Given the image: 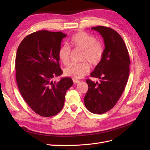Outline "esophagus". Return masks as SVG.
I'll return each instance as SVG.
<instances>
[{
	"label": "esophagus",
	"mask_w": 150,
	"mask_h": 150,
	"mask_svg": "<svg viewBox=\"0 0 150 150\" xmlns=\"http://www.w3.org/2000/svg\"><path fill=\"white\" fill-rule=\"evenodd\" d=\"M73 83L74 84H77V83H79V80H77V79H73Z\"/></svg>",
	"instance_id": "esophagus-1"
}]
</instances>
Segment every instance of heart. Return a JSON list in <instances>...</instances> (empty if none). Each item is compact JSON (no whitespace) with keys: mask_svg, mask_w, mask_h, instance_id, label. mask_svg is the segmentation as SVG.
I'll return each instance as SVG.
<instances>
[{"mask_svg":"<svg viewBox=\"0 0 150 150\" xmlns=\"http://www.w3.org/2000/svg\"><path fill=\"white\" fill-rule=\"evenodd\" d=\"M69 45L75 49L82 50L81 60L87 61L93 66L100 63L104 53L103 44L97 41L93 35L83 31L73 35L69 40ZM70 53L71 49L68 46L64 45L60 48L59 58L64 64H67L69 62ZM90 69L89 64L84 61L78 64H70L64 70V73L67 77L79 79L88 74Z\"/></svg>","mask_w":150,"mask_h":150,"instance_id":"1","label":"heart"}]
</instances>
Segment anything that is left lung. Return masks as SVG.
Masks as SVG:
<instances>
[{
    "label": "left lung",
    "mask_w": 150,
    "mask_h": 150,
    "mask_svg": "<svg viewBox=\"0 0 150 150\" xmlns=\"http://www.w3.org/2000/svg\"><path fill=\"white\" fill-rule=\"evenodd\" d=\"M91 30L101 35L105 47L103 59L90 74L100 79V83L87 79L84 104L90 112L103 114L112 109L122 95L129 77L130 60L126 44L116 31L102 26Z\"/></svg>",
    "instance_id": "left-lung-1"
}]
</instances>
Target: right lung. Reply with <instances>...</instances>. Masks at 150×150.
Returning <instances> with one entry per match:
<instances>
[{
	"label": "right lung",
	"mask_w": 150,
	"mask_h": 150,
	"mask_svg": "<svg viewBox=\"0 0 150 150\" xmlns=\"http://www.w3.org/2000/svg\"><path fill=\"white\" fill-rule=\"evenodd\" d=\"M67 35L42 30L28 35L19 45L15 59L16 80L22 97L40 116L55 115L62 109L67 90L73 84L62 75L59 51Z\"/></svg>",
	"instance_id": "add662e5"
}]
</instances>
